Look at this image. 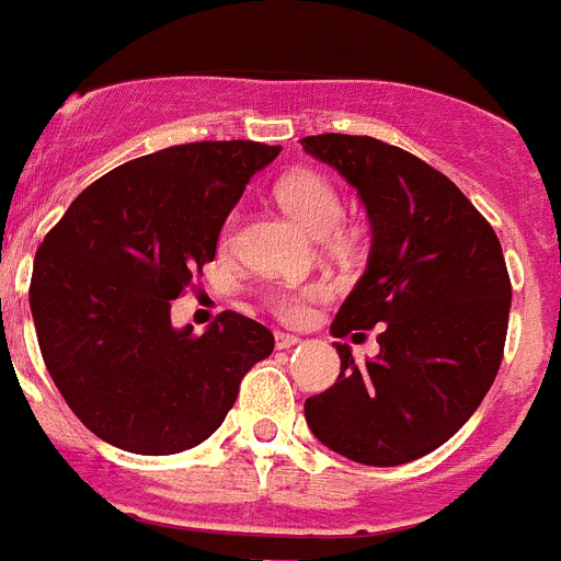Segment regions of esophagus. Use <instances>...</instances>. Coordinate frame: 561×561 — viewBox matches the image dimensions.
Masks as SVG:
<instances>
[{
    "label": "esophagus",
    "instance_id": "34e87169",
    "mask_svg": "<svg viewBox=\"0 0 561 561\" xmlns=\"http://www.w3.org/2000/svg\"><path fill=\"white\" fill-rule=\"evenodd\" d=\"M295 344H300L298 335H289V332H277V335H275L277 350H291Z\"/></svg>",
    "mask_w": 561,
    "mask_h": 561
}]
</instances>
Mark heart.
<instances>
[{"instance_id": "1", "label": "heart", "mask_w": 561, "mask_h": 561, "mask_svg": "<svg viewBox=\"0 0 561 561\" xmlns=\"http://www.w3.org/2000/svg\"><path fill=\"white\" fill-rule=\"evenodd\" d=\"M277 203L289 211L307 231L323 238L330 234L344 215V201L337 194L335 183L318 171H291L275 188ZM231 229V224H229ZM226 229V231H229ZM323 295L321 286H284L270 291V307L284 321H304L309 304Z\"/></svg>"}]
</instances>
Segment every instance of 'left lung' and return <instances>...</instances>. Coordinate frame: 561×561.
Wrapping results in <instances>:
<instances>
[{
	"label": "left lung",
	"instance_id": "8db88e82",
	"mask_svg": "<svg viewBox=\"0 0 561 561\" xmlns=\"http://www.w3.org/2000/svg\"><path fill=\"white\" fill-rule=\"evenodd\" d=\"M300 146L358 192L373 229L332 335L381 327L367 364L335 344L341 375L307 398V424L358 465H407L456 436L496 378L511 314L502 243L453 180L404 148L353 134Z\"/></svg>",
	"mask_w": 561,
	"mask_h": 561
}]
</instances>
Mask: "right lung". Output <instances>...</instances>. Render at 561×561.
Here are the masks:
<instances>
[{
  "label": "right lung",
  "instance_id": "right-lung-1",
  "mask_svg": "<svg viewBox=\"0 0 561 561\" xmlns=\"http://www.w3.org/2000/svg\"><path fill=\"white\" fill-rule=\"evenodd\" d=\"M280 146L186 142L91 183L36 249L31 312L50 378L96 438L140 456L206 442L275 335L220 312L203 335L171 300L215 261L226 217Z\"/></svg>",
  "mask_w": 561,
  "mask_h": 561
}]
</instances>
